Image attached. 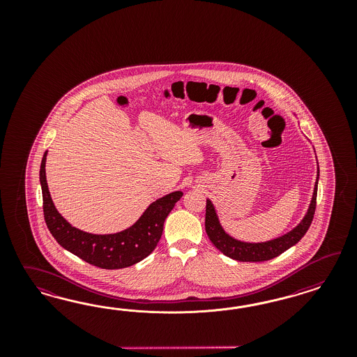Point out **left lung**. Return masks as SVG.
I'll use <instances>...</instances> for the list:
<instances>
[{
	"instance_id": "1",
	"label": "left lung",
	"mask_w": 357,
	"mask_h": 357,
	"mask_svg": "<svg viewBox=\"0 0 357 357\" xmlns=\"http://www.w3.org/2000/svg\"><path fill=\"white\" fill-rule=\"evenodd\" d=\"M318 178H319V167L317 172V182L314 185L313 197H312L309 209L303 217V221L289 233L261 243H249V242L234 239L227 234L222 227L220 225L215 206L208 199L206 206V231L208 237L217 249L231 259L239 260V261H264V260L273 259L279 257L284 251L296 245L312 225L315 206H317Z\"/></svg>"
}]
</instances>
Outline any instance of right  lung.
Masks as SVG:
<instances>
[{
    "label": "right lung",
    "mask_w": 357,
    "mask_h": 357,
    "mask_svg": "<svg viewBox=\"0 0 357 357\" xmlns=\"http://www.w3.org/2000/svg\"><path fill=\"white\" fill-rule=\"evenodd\" d=\"M45 160L47 151L40 165L45 224L59 245L99 268L119 270L145 259L155 249L162 236L166 217L183 196L182 191H175L155 200L132 227L120 233L90 234L72 227L56 211L45 179Z\"/></svg>",
    "instance_id": "right-lung-1"
}]
</instances>
